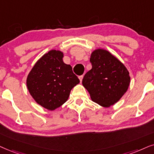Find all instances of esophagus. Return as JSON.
Wrapping results in <instances>:
<instances>
[{"label":"esophagus","instance_id":"34e87169","mask_svg":"<svg viewBox=\"0 0 154 154\" xmlns=\"http://www.w3.org/2000/svg\"><path fill=\"white\" fill-rule=\"evenodd\" d=\"M79 81H80V82H82V79H83V75H80L79 76Z\"/></svg>","mask_w":154,"mask_h":154}]
</instances>
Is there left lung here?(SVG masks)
I'll return each instance as SVG.
<instances>
[{"instance_id":"1","label":"left lung","mask_w":154,"mask_h":154,"mask_svg":"<svg viewBox=\"0 0 154 154\" xmlns=\"http://www.w3.org/2000/svg\"><path fill=\"white\" fill-rule=\"evenodd\" d=\"M90 62L92 67L85 74L83 86L93 102L109 107L117 102L129 88V71L115 56L100 48L91 52Z\"/></svg>"}]
</instances>
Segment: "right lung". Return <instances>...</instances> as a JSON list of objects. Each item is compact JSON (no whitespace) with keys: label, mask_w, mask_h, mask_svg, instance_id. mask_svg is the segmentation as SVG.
I'll return each instance as SVG.
<instances>
[{"label":"right lung","mask_w":154,"mask_h":154,"mask_svg":"<svg viewBox=\"0 0 154 154\" xmlns=\"http://www.w3.org/2000/svg\"><path fill=\"white\" fill-rule=\"evenodd\" d=\"M60 50L47 52L35 64L27 77V87L34 100L47 109L60 107L69 98L79 79L69 65L63 62Z\"/></svg>","instance_id":"right-lung-1"}]
</instances>
